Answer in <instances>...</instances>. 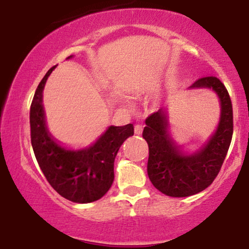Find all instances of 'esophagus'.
<instances>
[{
    "instance_id": "obj_1",
    "label": "esophagus",
    "mask_w": 249,
    "mask_h": 249,
    "mask_svg": "<svg viewBox=\"0 0 249 249\" xmlns=\"http://www.w3.org/2000/svg\"><path fill=\"white\" fill-rule=\"evenodd\" d=\"M142 132V124H136L135 125V134L136 135H141Z\"/></svg>"
}]
</instances>
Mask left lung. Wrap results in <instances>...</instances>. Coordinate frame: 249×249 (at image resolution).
<instances>
[{
    "label": "left lung",
    "instance_id": "1",
    "mask_svg": "<svg viewBox=\"0 0 249 249\" xmlns=\"http://www.w3.org/2000/svg\"><path fill=\"white\" fill-rule=\"evenodd\" d=\"M189 88H212L219 96L221 115L207 144L186 154L168 131V111L160 108L146 119L142 138L147 142V173L153 186L171 197H187L206 189L216 178L233 132L232 104L227 88L216 77H204Z\"/></svg>",
    "mask_w": 249,
    "mask_h": 249
}]
</instances>
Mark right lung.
Masks as SVG:
<instances>
[{
	"mask_svg": "<svg viewBox=\"0 0 249 249\" xmlns=\"http://www.w3.org/2000/svg\"><path fill=\"white\" fill-rule=\"evenodd\" d=\"M70 55L67 59H70ZM55 67L47 71L30 105V138L39 168L51 186L73 203H91L103 197L114 180V160L119 148L134 135L131 124L107 130L89 147L72 151L57 144L47 130L43 89Z\"/></svg>",
	"mask_w": 249,
	"mask_h": 249,
	"instance_id": "obj_1",
	"label": "right lung"
}]
</instances>
